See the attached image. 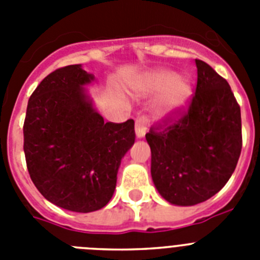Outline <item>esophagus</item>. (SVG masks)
I'll list each match as a JSON object with an SVG mask.
<instances>
[{"mask_svg": "<svg viewBox=\"0 0 260 260\" xmlns=\"http://www.w3.org/2000/svg\"><path fill=\"white\" fill-rule=\"evenodd\" d=\"M147 132V121L144 117H139L135 121V133H137L138 138H143Z\"/></svg>", "mask_w": 260, "mask_h": 260, "instance_id": "1", "label": "esophagus"}]
</instances>
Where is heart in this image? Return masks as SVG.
I'll list each match as a JSON object with an SVG mask.
<instances>
[{
    "label": "heart",
    "mask_w": 260,
    "mask_h": 260,
    "mask_svg": "<svg viewBox=\"0 0 260 260\" xmlns=\"http://www.w3.org/2000/svg\"><path fill=\"white\" fill-rule=\"evenodd\" d=\"M148 92H164V110L173 113L185 107L191 95V87L183 77H174L169 71H155L147 75L141 84Z\"/></svg>",
    "instance_id": "heart-1"
}]
</instances>
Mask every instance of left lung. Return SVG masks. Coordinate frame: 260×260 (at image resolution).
Masks as SVG:
<instances>
[{"mask_svg":"<svg viewBox=\"0 0 260 260\" xmlns=\"http://www.w3.org/2000/svg\"><path fill=\"white\" fill-rule=\"evenodd\" d=\"M197 88L187 109L150 128L151 176L162 198L194 206L219 192L242 148L241 109L231 86L208 63L195 59Z\"/></svg>","mask_w":260,"mask_h":260,"instance_id":"obj_1","label":"left lung"}]
</instances>
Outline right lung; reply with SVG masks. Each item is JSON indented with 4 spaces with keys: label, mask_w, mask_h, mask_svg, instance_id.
I'll list each match as a JSON object with an SVG mask.
<instances>
[{
    "label": "right lung",
    "mask_w": 260,
    "mask_h": 260,
    "mask_svg": "<svg viewBox=\"0 0 260 260\" xmlns=\"http://www.w3.org/2000/svg\"><path fill=\"white\" fill-rule=\"evenodd\" d=\"M92 80L80 65L50 73L32 92L23 125L32 182L47 201L73 212L107 206L135 142L133 119L104 122L93 109L83 88Z\"/></svg>",
    "instance_id": "1"
}]
</instances>
